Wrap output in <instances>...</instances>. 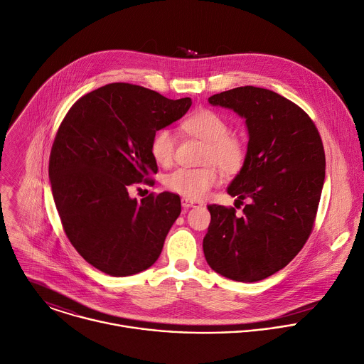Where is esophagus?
I'll list each match as a JSON object with an SVG mask.
<instances>
[{
    "mask_svg": "<svg viewBox=\"0 0 364 364\" xmlns=\"http://www.w3.org/2000/svg\"><path fill=\"white\" fill-rule=\"evenodd\" d=\"M182 206L183 208H192V206H200L202 203L198 202V200H192V199H186V198H182Z\"/></svg>",
    "mask_w": 364,
    "mask_h": 364,
    "instance_id": "34e87169",
    "label": "esophagus"
}]
</instances>
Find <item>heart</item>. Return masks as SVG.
<instances>
[{
    "label": "heart",
    "mask_w": 364,
    "mask_h": 364,
    "mask_svg": "<svg viewBox=\"0 0 364 364\" xmlns=\"http://www.w3.org/2000/svg\"><path fill=\"white\" fill-rule=\"evenodd\" d=\"M182 127L186 133L205 141L202 168H179L165 176V186L186 199H203L209 191L221 182L220 166L227 173L238 172L247 159V143L230 132L228 120L215 110L200 109L185 119ZM175 136L169 129L154 132L149 151L159 165H169L175 154Z\"/></svg>",
    "instance_id": "obj_1"
}]
</instances>
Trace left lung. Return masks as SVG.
<instances>
[{
	"label": "left lung",
	"mask_w": 364,
	"mask_h": 364,
	"mask_svg": "<svg viewBox=\"0 0 364 364\" xmlns=\"http://www.w3.org/2000/svg\"><path fill=\"white\" fill-rule=\"evenodd\" d=\"M208 102L245 117L247 159L228 193L250 203L241 215L232 206H208L203 254L218 274L259 281L291 261L314 228L326 176L323 141L311 117L275 92L244 86Z\"/></svg>",
	"instance_id": "obj_1"
}]
</instances>
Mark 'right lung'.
Here are the masks:
<instances>
[{"instance_id":"1","label":"right lung","mask_w":364,"mask_h":364,"mask_svg":"<svg viewBox=\"0 0 364 364\" xmlns=\"http://www.w3.org/2000/svg\"><path fill=\"white\" fill-rule=\"evenodd\" d=\"M191 105L189 97L171 100L141 86L110 83L64 116L48 162L53 196L68 241L102 272L133 275L159 258L181 198L162 192L137 202L129 189L154 182L151 137Z\"/></svg>"}]
</instances>
